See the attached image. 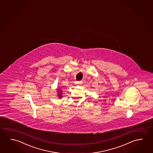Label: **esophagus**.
I'll return each instance as SVG.
<instances>
[{
  "label": "esophagus",
  "mask_w": 153,
  "mask_h": 153,
  "mask_svg": "<svg viewBox=\"0 0 153 153\" xmlns=\"http://www.w3.org/2000/svg\"><path fill=\"white\" fill-rule=\"evenodd\" d=\"M76 84H82V82H76Z\"/></svg>",
  "instance_id": "obj_1"
}]
</instances>
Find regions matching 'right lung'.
I'll list each match as a JSON object with an SVG mask.
<instances>
[{
    "instance_id": "add662e5",
    "label": "right lung",
    "mask_w": 153,
    "mask_h": 153,
    "mask_svg": "<svg viewBox=\"0 0 153 153\" xmlns=\"http://www.w3.org/2000/svg\"><path fill=\"white\" fill-rule=\"evenodd\" d=\"M57 92H58V95L57 96L58 97V98L59 99H61L62 97V91L61 90V88H57Z\"/></svg>"
}]
</instances>
